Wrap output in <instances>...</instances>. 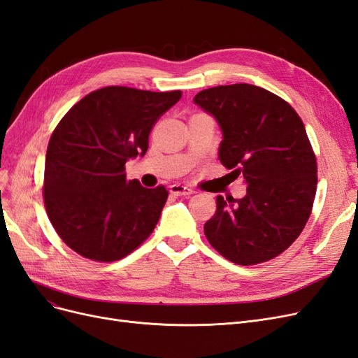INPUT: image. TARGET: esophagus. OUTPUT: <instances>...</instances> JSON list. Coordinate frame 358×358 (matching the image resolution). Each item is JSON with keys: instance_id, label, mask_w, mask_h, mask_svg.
Listing matches in <instances>:
<instances>
[{"instance_id": "obj_1", "label": "esophagus", "mask_w": 358, "mask_h": 358, "mask_svg": "<svg viewBox=\"0 0 358 358\" xmlns=\"http://www.w3.org/2000/svg\"><path fill=\"white\" fill-rule=\"evenodd\" d=\"M170 194L178 197H188L194 194V191L185 185H180V183H173V185H170Z\"/></svg>"}]
</instances>
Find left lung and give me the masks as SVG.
I'll list each match as a JSON object with an SVG mask.
<instances>
[{
    "label": "left lung",
    "instance_id": "1",
    "mask_svg": "<svg viewBox=\"0 0 358 358\" xmlns=\"http://www.w3.org/2000/svg\"><path fill=\"white\" fill-rule=\"evenodd\" d=\"M194 103L218 122V158L248 187L242 199L216 197L206 237L236 264L275 258L305 229L315 199L317 159L305 125L287 101L249 83L204 90Z\"/></svg>",
    "mask_w": 358,
    "mask_h": 358
}]
</instances>
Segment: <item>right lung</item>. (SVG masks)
<instances>
[{
  "label": "right lung",
  "mask_w": 358,
  "mask_h": 358,
  "mask_svg": "<svg viewBox=\"0 0 358 358\" xmlns=\"http://www.w3.org/2000/svg\"><path fill=\"white\" fill-rule=\"evenodd\" d=\"M180 91L106 86L76 103L50 136L45 204L61 239L95 262H116L154 231L169 192L127 180L125 162L143 157L158 117Z\"/></svg>",
  "instance_id": "obj_1"
}]
</instances>
